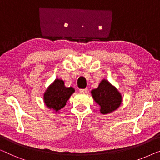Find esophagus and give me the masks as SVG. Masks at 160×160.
I'll use <instances>...</instances> for the list:
<instances>
[{
    "label": "esophagus",
    "instance_id": "esophagus-1",
    "mask_svg": "<svg viewBox=\"0 0 160 160\" xmlns=\"http://www.w3.org/2000/svg\"><path fill=\"white\" fill-rule=\"evenodd\" d=\"M88 91V88H85V89H80L79 92H81V93H86V92Z\"/></svg>",
    "mask_w": 160,
    "mask_h": 160
}]
</instances>
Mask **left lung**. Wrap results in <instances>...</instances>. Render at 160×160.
<instances>
[{"label":"left lung","mask_w":160,"mask_h":160,"mask_svg":"<svg viewBox=\"0 0 160 160\" xmlns=\"http://www.w3.org/2000/svg\"><path fill=\"white\" fill-rule=\"evenodd\" d=\"M95 101L101 106L103 114H108L116 110L122 101V97L116 88L113 86L108 80H103L98 88L91 91Z\"/></svg>","instance_id":"left-lung-1"}]
</instances>
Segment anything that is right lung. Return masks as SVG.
<instances>
[{"mask_svg":"<svg viewBox=\"0 0 160 160\" xmlns=\"http://www.w3.org/2000/svg\"><path fill=\"white\" fill-rule=\"evenodd\" d=\"M74 92L75 89L73 88H66L63 80L56 79L45 92L44 103L49 108L58 112L65 106L67 101Z\"/></svg>","mask_w":160,"mask_h":160,"instance_id":"obj_1","label":"right lung"}]
</instances>
